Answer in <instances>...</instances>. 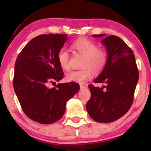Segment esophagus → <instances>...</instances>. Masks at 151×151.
Masks as SVG:
<instances>
[{"instance_id":"esophagus-1","label":"esophagus","mask_w":151,"mask_h":151,"mask_svg":"<svg viewBox=\"0 0 151 151\" xmlns=\"http://www.w3.org/2000/svg\"><path fill=\"white\" fill-rule=\"evenodd\" d=\"M80 90H84V89H86V86H82V85H80Z\"/></svg>"}]
</instances>
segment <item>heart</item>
<instances>
[{
	"label": "heart",
	"mask_w": 151,
	"mask_h": 151,
	"mask_svg": "<svg viewBox=\"0 0 151 151\" xmlns=\"http://www.w3.org/2000/svg\"><path fill=\"white\" fill-rule=\"evenodd\" d=\"M76 53L84 56L81 70H72L66 75L69 82L83 84L92 78L93 71L99 73L106 65L108 53L104 49H99L96 43L87 39H79L71 45ZM60 66L64 70L69 69V53L65 48H61L57 54Z\"/></svg>",
	"instance_id": "b5f03b06"
}]
</instances>
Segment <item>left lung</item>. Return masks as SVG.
I'll return each instance as SVG.
<instances>
[{"label":"left lung","instance_id":"left-lung-1","mask_svg":"<svg viewBox=\"0 0 151 151\" xmlns=\"http://www.w3.org/2000/svg\"><path fill=\"white\" fill-rule=\"evenodd\" d=\"M92 36L104 37L105 34ZM101 42L106 47L108 60L93 81L106 86L100 88L88 85L91 96L86 106L88 115L95 121L109 123L120 118L131 108L139 73L133 51L124 41L111 35L105 37Z\"/></svg>","mask_w":151,"mask_h":151}]
</instances>
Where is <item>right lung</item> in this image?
Wrapping results in <instances>:
<instances>
[{"label": "right lung", "instance_id": "right-lung-1", "mask_svg": "<svg viewBox=\"0 0 151 151\" xmlns=\"http://www.w3.org/2000/svg\"><path fill=\"white\" fill-rule=\"evenodd\" d=\"M67 40L66 34L40 35L26 45L16 59L14 91L27 116L42 124L60 119L67 102L80 89L79 84L73 82L47 86L49 82L63 78L57 54Z\"/></svg>", "mask_w": 151, "mask_h": 151}]
</instances>
